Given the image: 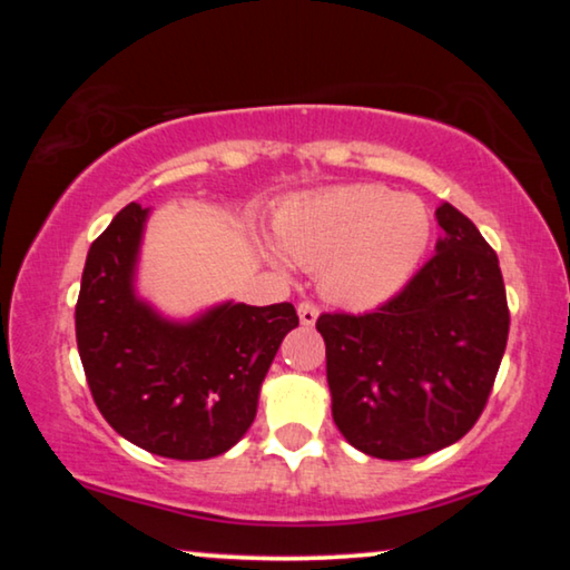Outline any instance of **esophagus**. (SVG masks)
<instances>
[{
    "label": "esophagus",
    "mask_w": 570,
    "mask_h": 570,
    "mask_svg": "<svg viewBox=\"0 0 570 570\" xmlns=\"http://www.w3.org/2000/svg\"><path fill=\"white\" fill-rule=\"evenodd\" d=\"M298 318L303 326H314L318 318V308L311 301H303V303H298Z\"/></svg>",
    "instance_id": "1"
}]
</instances>
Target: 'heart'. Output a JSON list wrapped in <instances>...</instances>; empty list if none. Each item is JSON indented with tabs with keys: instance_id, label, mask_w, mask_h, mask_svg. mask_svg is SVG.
Instances as JSON below:
<instances>
[{
	"instance_id": "1",
	"label": "heart",
	"mask_w": 570,
	"mask_h": 570,
	"mask_svg": "<svg viewBox=\"0 0 570 570\" xmlns=\"http://www.w3.org/2000/svg\"><path fill=\"white\" fill-rule=\"evenodd\" d=\"M288 259L318 269V285L345 308H376L410 283L431 244V217L417 197L384 186L350 184L301 194L275 217ZM277 267L287 261L262 244Z\"/></svg>"
}]
</instances>
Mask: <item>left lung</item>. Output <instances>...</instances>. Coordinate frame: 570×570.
<instances>
[{"label": "left lung", "mask_w": 570, "mask_h": 570, "mask_svg": "<svg viewBox=\"0 0 570 570\" xmlns=\"http://www.w3.org/2000/svg\"><path fill=\"white\" fill-rule=\"evenodd\" d=\"M435 220L433 259L400 295L371 314L316 322L334 425L389 462L446 449L478 423L509 340L495 252L449 202Z\"/></svg>", "instance_id": "1"}]
</instances>
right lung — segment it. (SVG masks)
<instances>
[{"instance_id":"right-lung-1","label":"right lung","mask_w":570,"mask_h":570,"mask_svg":"<svg viewBox=\"0 0 570 570\" xmlns=\"http://www.w3.org/2000/svg\"><path fill=\"white\" fill-rule=\"evenodd\" d=\"M147 217L131 202L92 240L75 308L77 350L116 433L150 454L199 462L252 428L262 381L298 314L291 303L236 301L191 318L160 314L137 293Z\"/></svg>"}]
</instances>
